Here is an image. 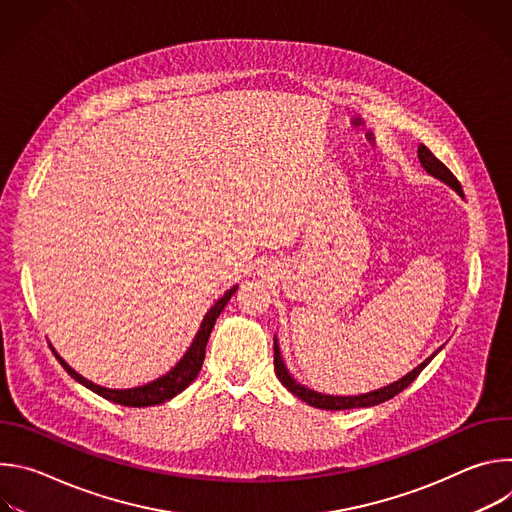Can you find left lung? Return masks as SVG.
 <instances>
[{"label":"left lung","instance_id":"8db88e82","mask_svg":"<svg viewBox=\"0 0 512 512\" xmlns=\"http://www.w3.org/2000/svg\"><path fill=\"white\" fill-rule=\"evenodd\" d=\"M417 156H419L421 166H423L431 176L440 178L442 182L450 184L460 196H464L458 178H456L440 160H437V158L425 148V145H419V148H417ZM431 358H433V356H429L425 362L419 364L417 369H413L409 375H405V377L399 379L397 383H391L389 387H383V389H379V391L356 395V397H332V395L316 393V391L306 389V387H302L300 383H296L294 377H291V375L287 373L285 364H283V360H281L277 340L273 342V367H275V375H277V379L281 381V385H283L289 393H294L298 399L306 401L308 405L318 407V409H326V411H342V409H356V407H373V405H379V403H385V401L393 399L395 395H399L403 389H407V387L417 379V375L427 367V362H429Z\"/></svg>","mask_w":512,"mask_h":512}]
</instances>
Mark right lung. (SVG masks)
Listing matches in <instances>:
<instances>
[{
    "label": "right lung",
    "mask_w": 512,
    "mask_h": 512,
    "mask_svg": "<svg viewBox=\"0 0 512 512\" xmlns=\"http://www.w3.org/2000/svg\"><path fill=\"white\" fill-rule=\"evenodd\" d=\"M237 291V285L231 287L227 294L218 300L204 316L202 324H200V330L196 332L190 348L186 350V354L180 358V362L176 364V367L172 371H168L164 377L143 385V387H135V389H105V387H99L91 381H87L85 377H81L77 371H72L68 364L56 354L58 362L64 367V371L79 381L81 385H85L87 389H91L93 393L101 395L103 399L107 401H113V403H119V405H127V407H148V405H160L172 397H176L178 393H182L194 379L196 375L200 373L202 369V362H204V350H206V342H208V336L212 332V326L216 322V318L221 316V312L225 310L227 302L233 298V294Z\"/></svg>",
    "instance_id": "add662e5"
}]
</instances>
